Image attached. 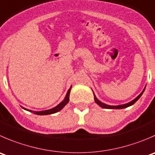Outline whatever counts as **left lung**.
I'll return each mask as SVG.
<instances>
[{
  "mask_svg": "<svg viewBox=\"0 0 155 155\" xmlns=\"http://www.w3.org/2000/svg\"><path fill=\"white\" fill-rule=\"evenodd\" d=\"M144 91H145V88H144V90H143V91H142V92L141 93V94H139V95L138 96V97H136V98H135L134 100H133V101H132L129 102V103H127V104H122V105H118V106H110V105L105 104L102 103V102H101L100 101H99V100H97V97H96L95 96H94V101H95V102H96V103H97V104L99 105V106H100V107H103V108H106V109H123V108L128 107H130V106H131V105L134 104L136 103V102L138 100H139V97H140L141 96H142V94H143Z\"/></svg>",
  "mask_w": 155,
  "mask_h": 155,
  "instance_id": "8db88e82",
  "label": "left lung"
}]
</instances>
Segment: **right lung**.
Masks as SVG:
<instances>
[{"label":"right lung","instance_id":"1","mask_svg":"<svg viewBox=\"0 0 155 155\" xmlns=\"http://www.w3.org/2000/svg\"><path fill=\"white\" fill-rule=\"evenodd\" d=\"M71 88H72V87H70V89H69L68 91H67V95H66L64 100L63 101L61 102V104H59L58 106H56L55 107L52 108V109L48 110L39 111V112H35L34 114H37V115H48V114H54V113H57V112H58V111L61 110H62L63 108H64V107L65 106V105L67 104V103H68L69 100H70V90H71ZM29 111H31V112H33V111H31V110H29Z\"/></svg>","mask_w":155,"mask_h":155}]
</instances>
